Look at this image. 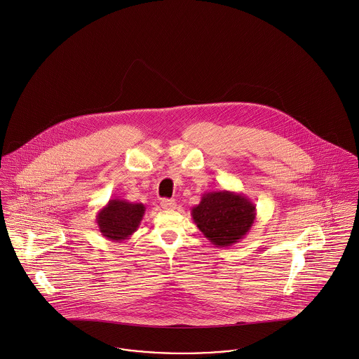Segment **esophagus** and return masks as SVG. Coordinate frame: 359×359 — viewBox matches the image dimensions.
<instances>
[{
  "mask_svg": "<svg viewBox=\"0 0 359 359\" xmlns=\"http://www.w3.org/2000/svg\"><path fill=\"white\" fill-rule=\"evenodd\" d=\"M161 205H162L163 210H174V208L177 207V203H175V200H172V198H163V200L161 201Z\"/></svg>",
  "mask_w": 359,
  "mask_h": 359,
  "instance_id": "1",
  "label": "esophagus"
}]
</instances>
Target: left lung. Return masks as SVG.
Returning <instances> with one entry per match:
<instances>
[{"mask_svg": "<svg viewBox=\"0 0 359 359\" xmlns=\"http://www.w3.org/2000/svg\"><path fill=\"white\" fill-rule=\"evenodd\" d=\"M194 222L215 247L238 243L257 219V205L238 192L214 191L201 196L191 211Z\"/></svg>", "mask_w": 359, "mask_h": 359, "instance_id": "8db88e82", "label": "left lung"}]
</instances>
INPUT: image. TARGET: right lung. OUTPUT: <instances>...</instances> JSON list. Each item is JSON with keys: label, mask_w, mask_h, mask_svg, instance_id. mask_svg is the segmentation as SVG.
Here are the masks:
<instances>
[{"label": "right lung", "mask_w": 359, "mask_h": 359, "mask_svg": "<svg viewBox=\"0 0 359 359\" xmlns=\"http://www.w3.org/2000/svg\"><path fill=\"white\" fill-rule=\"evenodd\" d=\"M145 214L142 203H130L128 200L111 198L96 217L101 236L114 243H121L130 238L138 229Z\"/></svg>", "instance_id": "add662e5"}]
</instances>
